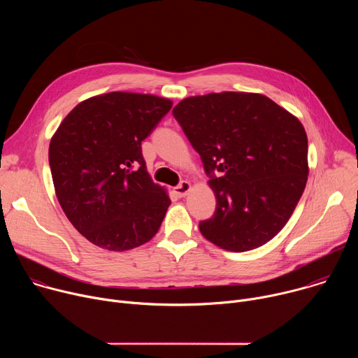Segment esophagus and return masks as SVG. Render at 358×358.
Segmentation results:
<instances>
[{
    "instance_id": "1",
    "label": "esophagus",
    "mask_w": 358,
    "mask_h": 358,
    "mask_svg": "<svg viewBox=\"0 0 358 358\" xmlns=\"http://www.w3.org/2000/svg\"><path fill=\"white\" fill-rule=\"evenodd\" d=\"M191 189V184L188 181H181L177 187H174V194L180 198L185 196L188 194V191Z\"/></svg>"
}]
</instances>
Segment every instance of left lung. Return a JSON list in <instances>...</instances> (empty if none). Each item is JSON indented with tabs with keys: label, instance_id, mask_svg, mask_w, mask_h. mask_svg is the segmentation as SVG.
Segmentation results:
<instances>
[{
	"label": "left lung",
	"instance_id": "left-lung-1",
	"mask_svg": "<svg viewBox=\"0 0 358 358\" xmlns=\"http://www.w3.org/2000/svg\"><path fill=\"white\" fill-rule=\"evenodd\" d=\"M198 152L217 208L199 231L217 246L245 252L289 221L308 182V136L287 110L259 93L191 96L173 109Z\"/></svg>",
	"mask_w": 358,
	"mask_h": 358
}]
</instances>
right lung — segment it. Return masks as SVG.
Returning <instances> with one entry per match:
<instances>
[{
    "label": "right lung",
    "instance_id": "right-lung-1",
    "mask_svg": "<svg viewBox=\"0 0 358 358\" xmlns=\"http://www.w3.org/2000/svg\"><path fill=\"white\" fill-rule=\"evenodd\" d=\"M171 106V100L155 94L93 96L80 101L50 140L58 201L71 224L96 246L129 250L160 229L171 201L148 176L141 141Z\"/></svg>",
    "mask_w": 358,
    "mask_h": 358
}]
</instances>
